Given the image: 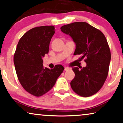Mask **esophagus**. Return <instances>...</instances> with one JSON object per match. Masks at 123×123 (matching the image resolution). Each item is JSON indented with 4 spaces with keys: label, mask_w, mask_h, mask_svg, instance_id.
Returning <instances> with one entry per match:
<instances>
[{
    "label": "esophagus",
    "mask_w": 123,
    "mask_h": 123,
    "mask_svg": "<svg viewBox=\"0 0 123 123\" xmlns=\"http://www.w3.org/2000/svg\"><path fill=\"white\" fill-rule=\"evenodd\" d=\"M69 69H70V68H68V67H64V71H68V70H69Z\"/></svg>",
    "instance_id": "obj_1"
}]
</instances>
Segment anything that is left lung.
<instances>
[{"label": "left lung", "instance_id": "left-lung-1", "mask_svg": "<svg viewBox=\"0 0 123 123\" xmlns=\"http://www.w3.org/2000/svg\"><path fill=\"white\" fill-rule=\"evenodd\" d=\"M61 31L69 35L76 44L74 55L85 58V67L72 68L75 76L71 82L72 89L81 97H87L101 89L108 76L111 52L105 35L85 22L64 25Z\"/></svg>", "mask_w": 123, "mask_h": 123}]
</instances>
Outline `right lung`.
<instances>
[{
	"label": "right lung",
	"mask_w": 123,
	"mask_h": 123,
	"mask_svg": "<svg viewBox=\"0 0 123 123\" xmlns=\"http://www.w3.org/2000/svg\"><path fill=\"white\" fill-rule=\"evenodd\" d=\"M55 33L54 26L36 27L20 38L13 57L16 72L21 85L36 97L47 93L63 72V66L44 68L42 58L49 53L51 39Z\"/></svg>",
	"instance_id": "right-lung-1"
}]
</instances>
